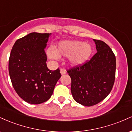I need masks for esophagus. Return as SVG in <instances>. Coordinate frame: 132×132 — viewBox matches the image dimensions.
<instances>
[{"instance_id": "esophagus-1", "label": "esophagus", "mask_w": 132, "mask_h": 132, "mask_svg": "<svg viewBox=\"0 0 132 132\" xmlns=\"http://www.w3.org/2000/svg\"><path fill=\"white\" fill-rule=\"evenodd\" d=\"M60 72L62 75H64V74L66 73V70L65 69H63V68H61V70H60Z\"/></svg>"}]
</instances>
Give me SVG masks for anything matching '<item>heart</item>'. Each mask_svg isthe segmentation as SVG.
<instances>
[{
    "instance_id": "heart-1",
    "label": "heart",
    "mask_w": 132,
    "mask_h": 132,
    "mask_svg": "<svg viewBox=\"0 0 132 132\" xmlns=\"http://www.w3.org/2000/svg\"><path fill=\"white\" fill-rule=\"evenodd\" d=\"M92 52L90 45L80 41H63L60 42L56 50L50 48L48 56L56 59L58 56H69V61L73 65H81L89 58Z\"/></svg>"
}]
</instances>
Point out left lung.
<instances>
[{
    "mask_svg": "<svg viewBox=\"0 0 132 132\" xmlns=\"http://www.w3.org/2000/svg\"><path fill=\"white\" fill-rule=\"evenodd\" d=\"M97 52L84 64L67 70L74 99L84 106L97 104L112 89L116 78V56L108 45L94 40Z\"/></svg>",
    "mask_w": 132,
    "mask_h": 132,
    "instance_id": "obj_1",
    "label": "left lung"
}]
</instances>
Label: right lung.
I'll use <instances>...</instances> for the list:
<instances>
[{"label": "right lung", "mask_w": 132, "mask_h": 132, "mask_svg": "<svg viewBox=\"0 0 132 132\" xmlns=\"http://www.w3.org/2000/svg\"><path fill=\"white\" fill-rule=\"evenodd\" d=\"M51 33L33 32L18 39L9 60L12 84L20 97L31 104L46 102L53 94L60 70H50L45 48Z\"/></svg>", "instance_id": "right-lung-1"}]
</instances>
